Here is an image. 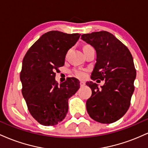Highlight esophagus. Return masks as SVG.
<instances>
[{
  "mask_svg": "<svg viewBox=\"0 0 148 148\" xmlns=\"http://www.w3.org/2000/svg\"><path fill=\"white\" fill-rule=\"evenodd\" d=\"M86 85V83L84 82V81H80V86L82 87V86H84Z\"/></svg>",
  "mask_w": 148,
  "mask_h": 148,
  "instance_id": "obj_1",
  "label": "esophagus"
}]
</instances>
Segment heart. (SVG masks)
<instances>
[{
	"mask_svg": "<svg viewBox=\"0 0 148 148\" xmlns=\"http://www.w3.org/2000/svg\"><path fill=\"white\" fill-rule=\"evenodd\" d=\"M90 47V46L86 45V46H85L84 47ZM74 74H75V75L76 76H78V77H79V78H83L85 76L84 72H83V71H81V70H76L75 72H74Z\"/></svg>",
	"mask_w": 148,
	"mask_h": 148,
	"instance_id": "b5f03b06",
	"label": "heart"
}]
</instances>
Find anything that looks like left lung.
Segmentation results:
<instances>
[{
    "label": "left lung",
    "instance_id": "obj_1",
    "mask_svg": "<svg viewBox=\"0 0 148 148\" xmlns=\"http://www.w3.org/2000/svg\"><path fill=\"white\" fill-rule=\"evenodd\" d=\"M81 39L92 46L97 53L91 79L105 80L100 89L96 83H86L92 90V95L86 101L87 111L98 123H113L130 108L136 76L133 57L126 46L107 31L84 34Z\"/></svg>",
    "mask_w": 148,
    "mask_h": 148
}]
</instances>
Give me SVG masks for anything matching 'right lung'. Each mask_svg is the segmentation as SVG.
I'll return each instance as SVG.
<instances>
[{"mask_svg": "<svg viewBox=\"0 0 148 148\" xmlns=\"http://www.w3.org/2000/svg\"><path fill=\"white\" fill-rule=\"evenodd\" d=\"M79 33L52 30L42 35L25 53L20 79L22 95L32 116L45 126L57 125L68 111V99L79 89V81L68 78L60 84L56 71L64 64L69 49L79 39Z\"/></svg>", "mask_w": 148, "mask_h": 148, "instance_id": "right-lung-1", "label": "right lung"}]
</instances>
